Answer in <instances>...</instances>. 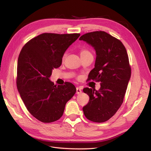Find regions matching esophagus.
Returning <instances> with one entry per match:
<instances>
[{
    "label": "esophagus",
    "instance_id": "34e87169",
    "mask_svg": "<svg viewBox=\"0 0 151 151\" xmlns=\"http://www.w3.org/2000/svg\"><path fill=\"white\" fill-rule=\"evenodd\" d=\"M81 93H82L81 89L80 88H79V87H77V88H76V94H79Z\"/></svg>",
    "mask_w": 151,
    "mask_h": 151
}]
</instances>
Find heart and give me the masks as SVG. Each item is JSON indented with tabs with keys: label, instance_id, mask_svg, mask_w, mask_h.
Wrapping results in <instances>:
<instances>
[{
	"label": "heart",
	"instance_id": "1",
	"mask_svg": "<svg viewBox=\"0 0 151 151\" xmlns=\"http://www.w3.org/2000/svg\"><path fill=\"white\" fill-rule=\"evenodd\" d=\"M89 54H91V53L88 49L84 48V49H82L81 50V57L84 56V55H89ZM65 56H66V54L65 53L63 55V58H64L65 57Z\"/></svg>",
	"mask_w": 151,
	"mask_h": 151
}]
</instances>
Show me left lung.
<instances>
[{"label": "left lung", "instance_id": "8db88e82", "mask_svg": "<svg viewBox=\"0 0 151 151\" xmlns=\"http://www.w3.org/2000/svg\"><path fill=\"white\" fill-rule=\"evenodd\" d=\"M79 40L91 45L96 53L88 80L101 82L98 91L84 88L89 101L83 107V112L90 121L104 122L115 115L123 101L131 76L129 57L120 41L104 31L84 34Z\"/></svg>", "mask_w": 151, "mask_h": 151}]
</instances>
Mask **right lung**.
Segmentation results:
<instances>
[{
  "instance_id": "obj_1",
  "label": "right lung",
  "mask_w": 151,
  "mask_h": 151,
  "mask_svg": "<svg viewBox=\"0 0 151 151\" xmlns=\"http://www.w3.org/2000/svg\"><path fill=\"white\" fill-rule=\"evenodd\" d=\"M80 34L43 33L27 42L17 60V90L28 111L43 123L62 117L65 104L76 92L70 83L55 85L52 70L62 64L66 50Z\"/></svg>"
}]
</instances>
